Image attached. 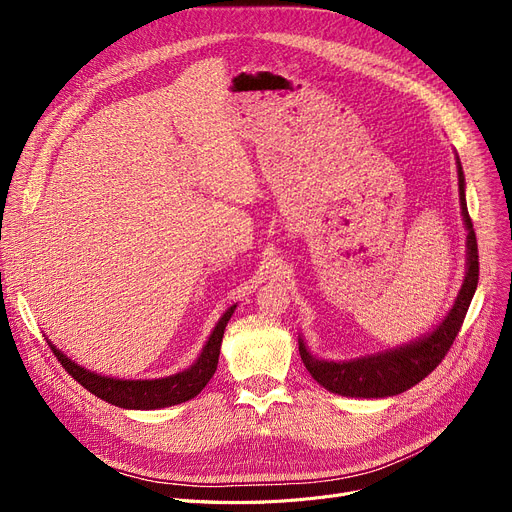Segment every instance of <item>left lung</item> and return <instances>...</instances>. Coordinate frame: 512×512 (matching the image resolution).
Instances as JSON below:
<instances>
[{"instance_id": "8db88e82", "label": "left lung", "mask_w": 512, "mask_h": 512, "mask_svg": "<svg viewBox=\"0 0 512 512\" xmlns=\"http://www.w3.org/2000/svg\"><path fill=\"white\" fill-rule=\"evenodd\" d=\"M456 172H459V199L461 213L467 228V263H465V278L459 294L446 313L440 324L407 344L396 348H388L382 353L365 355L351 361H328L311 355L305 346V340L299 336V353L301 359L311 373V378L324 386L326 390L351 396V398H386L396 396L419 384L423 378L432 373L448 348L452 346L456 334H459L467 309L471 305L473 294L477 290L479 280V255H477V238L473 230V222L467 211L465 199V174L461 159L456 155Z\"/></svg>"}]
</instances>
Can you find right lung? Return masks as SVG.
<instances>
[{"label": "right lung", "instance_id": "add662e5", "mask_svg": "<svg viewBox=\"0 0 512 512\" xmlns=\"http://www.w3.org/2000/svg\"><path fill=\"white\" fill-rule=\"evenodd\" d=\"M234 309H236V305H232L220 317L213 332L209 334L201 355L197 357V361L191 367L184 371H178L174 375H168V378H159V380L110 378V375H101L97 371L85 369L83 365L74 363L60 351L58 346H53L51 340H47V344L51 346L53 355L58 357V361L72 375V378L80 386H85L97 398L110 402V405H116L120 409H134V411L166 409V407H174V405H180V402L195 398L207 386V382L213 378L215 369H218V357H220L224 330L228 326Z\"/></svg>", "mask_w": 512, "mask_h": 512}]
</instances>
